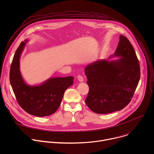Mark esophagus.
Masks as SVG:
<instances>
[{
    "label": "esophagus",
    "mask_w": 154,
    "mask_h": 154,
    "mask_svg": "<svg viewBox=\"0 0 154 154\" xmlns=\"http://www.w3.org/2000/svg\"><path fill=\"white\" fill-rule=\"evenodd\" d=\"M77 79H78V80H79V82H83V79L82 76H81V75H78Z\"/></svg>",
    "instance_id": "obj_1"
}]
</instances>
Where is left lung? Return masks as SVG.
Returning <instances> with one entry per match:
<instances>
[{"label":"left lung","instance_id":"8db88e82","mask_svg":"<svg viewBox=\"0 0 154 154\" xmlns=\"http://www.w3.org/2000/svg\"><path fill=\"white\" fill-rule=\"evenodd\" d=\"M119 39L113 55L88 64L85 69L89 86L85 102L96 113L121 110L130 102L140 81L135 51L126 37L120 35ZM113 57L119 58L112 60Z\"/></svg>","mask_w":154,"mask_h":154}]
</instances>
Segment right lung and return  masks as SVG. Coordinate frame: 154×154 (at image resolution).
I'll return each instance as SVG.
<instances>
[{
  "mask_svg": "<svg viewBox=\"0 0 154 154\" xmlns=\"http://www.w3.org/2000/svg\"><path fill=\"white\" fill-rule=\"evenodd\" d=\"M29 39L17 49L10 67V81L19 105L29 114L44 117L58 108L64 91L73 85L74 77H51L39 85L26 83L20 71V58Z\"/></svg>",
  "mask_w": 154,
  "mask_h": 154,
  "instance_id": "1",
  "label": "right lung"
}]
</instances>
